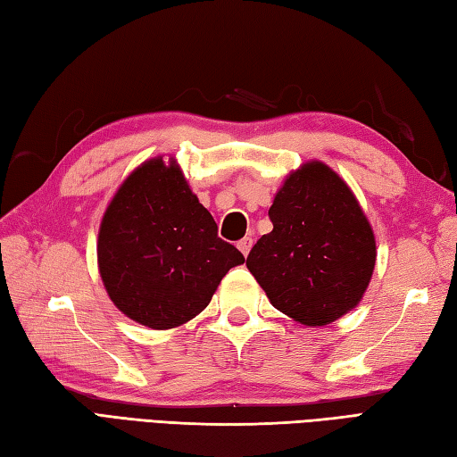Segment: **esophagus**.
<instances>
[{
    "instance_id": "34e87169",
    "label": "esophagus",
    "mask_w": 457,
    "mask_h": 457,
    "mask_svg": "<svg viewBox=\"0 0 457 457\" xmlns=\"http://www.w3.org/2000/svg\"><path fill=\"white\" fill-rule=\"evenodd\" d=\"M253 245H254V240L250 238V237H245L242 240H238L237 246H238V250H240L242 254L248 256V253H250V248H253Z\"/></svg>"
}]
</instances>
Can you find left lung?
<instances>
[{"label": "left lung", "instance_id": "left-lung-1", "mask_svg": "<svg viewBox=\"0 0 457 457\" xmlns=\"http://www.w3.org/2000/svg\"><path fill=\"white\" fill-rule=\"evenodd\" d=\"M272 232L246 266L270 303L303 325H328L353 310L375 270L365 212L341 177L320 162L287 177L268 211Z\"/></svg>", "mask_w": 457, "mask_h": 457}]
</instances>
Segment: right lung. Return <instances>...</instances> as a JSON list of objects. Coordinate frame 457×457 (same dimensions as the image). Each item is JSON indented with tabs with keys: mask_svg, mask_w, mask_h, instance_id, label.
Returning a JSON list of instances; mask_svg holds the SVG:
<instances>
[{
	"mask_svg": "<svg viewBox=\"0 0 457 457\" xmlns=\"http://www.w3.org/2000/svg\"><path fill=\"white\" fill-rule=\"evenodd\" d=\"M217 232L179 167L162 157L137 167L112 199L98 232V268L110 300L152 329L193 320L228 270L245 262Z\"/></svg>",
	"mask_w": 457,
	"mask_h": 457,
	"instance_id": "obj_1",
	"label": "right lung"
}]
</instances>
